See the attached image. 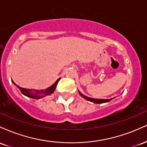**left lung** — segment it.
<instances>
[{"label": "left lung", "mask_w": 147, "mask_h": 147, "mask_svg": "<svg viewBox=\"0 0 147 147\" xmlns=\"http://www.w3.org/2000/svg\"><path fill=\"white\" fill-rule=\"evenodd\" d=\"M79 95L82 96L83 98H84L85 99H86V100L89 101V102H93L95 103V104H102V103H106V102H110L111 100H112L113 98H111V99H95V98H91V97H87V96L83 95V94L82 93V92H80V91H79Z\"/></svg>", "instance_id": "left-lung-1"}]
</instances>
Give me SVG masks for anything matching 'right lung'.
I'll list each match as a JSON object with an SVG mask.
<instances>
[{
	"instance_id": "obj_1",
	"label": "right lung",
	"mask_w": 147,
	"mask_h": 147,
	"mask_svg": "<svg viewBox=\"0 0 147 147\" xmlns=\"http://www.w3.org/2000/svg\"><path fill=\"white\" fill-rule=\"evenodd\" d=\"M59 80H60V78L57 79L56 82H55V83L53 85H52L50 87L45 89V90H40L24 88H21V87H20L19 86L16 85L13 80H11V82H12V83L14 84L16 87L18 88V89L21 90V92H22V94H23V95L27 96V97H30V98L38 99L43 98V97H44L47 95H50L52 93H53L54 91H55V89H56L57 85V84H58L59 81Z\"/></svg>"
}]
</instances>
